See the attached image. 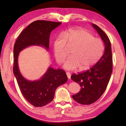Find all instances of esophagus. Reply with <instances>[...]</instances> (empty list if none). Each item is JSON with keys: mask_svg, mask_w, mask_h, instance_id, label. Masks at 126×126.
<instances>
[{"mask_svg": "<svg viewBox=\"0 0 126 126\" xmlns=\"http://www.w3.org/2000/svg\"><path fill=\"white\" fill-rule=\"evenodd\" d=\"M66 75H67V77H68V78L69 79H70L71 75H70V73H69V72H67V73H66Z\"/></svg>", "mask_w": 126, "mask_h": 126, "instance_id": "1", "label": "esophagus"}]
</instances>
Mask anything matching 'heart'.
I'll list each match as a JSON object with an SVG mask.
<instances>
[{
    "label": "heart",
    "instance_id": "heart-1",
    "mask_svg": "<svg viewBox=\"0 0 126 126\" xmlns=\"http://www.w3.org/2000/svg\"><path fill=\"white\" fill-rule=\"evenodd\" d=\"M75 46L71 56L64 61L63 67L68 70L80 68L86 70L94 65L103 54L104 45L100 39L80 29H70L63 32L53 43L56 60L61 63L68 55V47Z\"/></svg>",
    "mask_w": 126,
    "mask_h": 126
}]
</instances>
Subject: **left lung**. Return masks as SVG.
Returning a JSON list of instances; mask_svg holds the SVG:
<instances>
[{
    "mask_svg": "<svg viewBox=\"0 0 126 126\" xmlns=\"http://www.w3.org/2000/svg\"><path fill=\"white\" fill-rule=\"evenodd\" d=\"M92 25L104 42V54L89 70L71 76V79L79 84L81 88L78 93L73 95V98L77 102L84 105L94 103L103 95L107 87L113 70L110 40L100 28L94 24Z\"/></svg>",
    "mask_w": 126,
    "mask_h": 126,
    "instance_id": "8db88e82",
    "label": "left lung"
}]
</instances>
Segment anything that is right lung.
<instances>
[{"instance_id": "add662e5", "label": "right lung", "mask_w": 126, "mask_h": 126, "mask_svg": "<svg viewBox=\"0 0 126 126\" xmlns=\"http://www.w3.org/2000/svg\"><path fill=\"white\" fill-rule=\"evenodd\" d=\"M61 24V22L47 20L34 21L21 32L13 47V74L24 97L32 105L37 107L44 106L51 102L54 97L56 89L64 84L68 77L63 69L49 67L40 79L28 81L24 78L19 70V53L31 45H39L49 49L50 33Z\"/></svg>"}]
</instances>
